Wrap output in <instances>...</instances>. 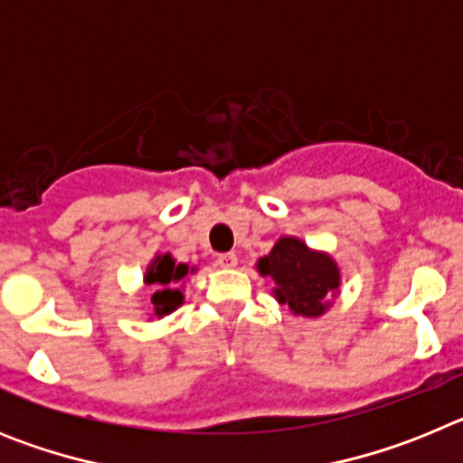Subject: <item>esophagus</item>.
Segmentation results:
<instances>
[{
  "instance_id": "34e87169",
  "label": "esophagus",
  "mask_w": 463,
  "mask_h": 463,
  "mask_svg": "<svg viewBox=\"0 0 463 463\" xmlns=\"http://www.w3.org/2000/svg\"><path fill=\"white\" fill-rule=\"evenodd\" d=\"M218 264L222 269H234L239 264V257L234 252H224V255H218Z\"/></svg>"
}]
</instances>
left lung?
I'll return each mask as SVG.
<instances>
[{
	"mask_svg": "<svg viewBox=\"0 0 463 463\" xmlns=\"http://www.w3.org/2000/svg\"><path fill=\"white\" fill-rule=\"evenodd\" d=\"M273 282V298L297 317H322L341 294V267L325 250H315L298 236H280L271 252L255 264Z\"/></svg>",
	"mask_w": 463,
	"mask_h": 463,
	"instance_id": "left-lung-1",
	"label": "left lung"
}]
</instances>
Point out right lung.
I'll return each mask as SVG.
<instances>
[{
  "instance_id": "obj_1",
  "label": "right lung",
  "mask_w": 463,
  "mask_h": 463,
  "mask_svg": "<svg viewBox=\"0 0 463 463\" xmlns=\"http://www.w3.org/2000/svg\"><path fill=\"white\" fill-rule=\"evenodd\" d=\"M192 273H196V267H190L185 261H175L171 252H155L143 273V285L153 289V297H150L153 317L162 320L165 315L181 308L185 301V294H183L185 282Z\"/></svg>"
}]
</instances>
